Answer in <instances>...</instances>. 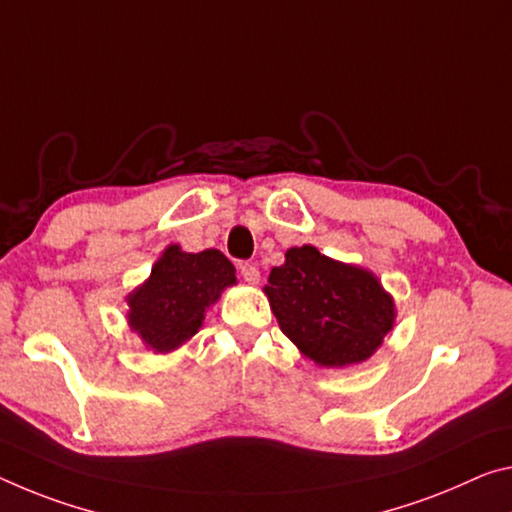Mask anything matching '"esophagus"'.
I'll list each match as a JSON object with an SVG mask.
<instances>
[{
	"instance_id": "obj_1",
	"label": "esophagus",
	"mask_w": 512,
	"mask_h": 512,
	"mask_svg": "<svg viewBox=\"0 0 512 512\" xmlns=\"http://www.w3.org/2000/svg\"><path fill=\"white\" fill-rule=\"evenodd\" d=\"M239 273H241V278L246 280V282H250V285H257V280H259V269L255 264H250V262H241L239 264Z\"/></svg>"
}]
</instances>
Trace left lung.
<instances>
[{
  "mask_svg": "<svg viewBox=\"0 0 512 512\" xmlns=\"http://www.w3.org/2000/svg\"><path fill=\"white\" fill-rule=\"evenodd\" d=\"M264 291L282 332L321 367L364 362L394 326V303L376 275L314 246L289 248Z\"/></svg>",
  "mask_w": 512,
  "mask_h": 512,
  "instance_id": "left-lung-1",
  "label": "left lung"
}]
</instances>
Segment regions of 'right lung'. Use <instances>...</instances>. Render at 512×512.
<instances>
[{
	"label": "right lung",
	"instance_id": "add662e5",
	"mask_svg": "<svg viewBox=\"0 0 512 512\" xmlns=\"http://www.w3.org/2000/svg\"><path fill=\"white\" fill-rule=\"evenodd\" d=\"M234 282V266L221 250L182 253L168 246L150 280L127 298L129 326L157 353L173 351L196 335L207 307Z\"/></svg>",
	"mask_w": 512,
	"mask_h": 512
}]
</instances>
